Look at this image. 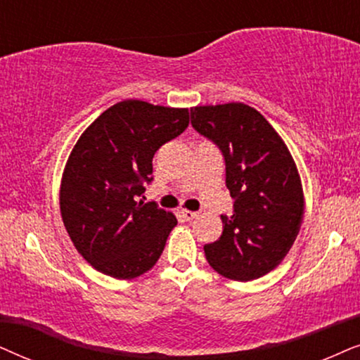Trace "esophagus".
Returning a JSON list of instances; mask_svg holds the SVG:
<instances>
[{
    "instance_id": "1",
    "label": "esophagus",
    "mask_w": 360,
    "mask_h": 360,
    "mask_svg": "<svg viewBox=\"0 0 360 360\" xmlns=\"http://www.w3.org/2000/svg\"><path fill=\"white\" fill-rule=\"evenodd\" d=\"M181 215H183L184 220H193V219L198 217V212H194V210L183 209V210H181Z\"/></svg>"
}]
</instances>
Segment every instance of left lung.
Returning <instances> with one entry per match:
<instances>
[{"label": "left lung", "instance_id": "8db88e82", "mask_svg": "<svg viewBox=\"0 0 360 360\" xmlns=\"http://www.w3.org/2000/svg\"><path fill=\"white\" fill-rule=\"evenodd\" d=\"M191 124L219 148L233 214L220 215L217 242L204 245L210 266L237 281L280 265L303 222V189L288 148L265 117L245 103L191 108Z\"/></svg>", "mask_w": 360, "mask_h": 360}]
</instances>
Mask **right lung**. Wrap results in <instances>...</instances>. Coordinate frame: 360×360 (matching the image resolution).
<instances>
[{"instance_id":"1","label":"right lung","mask_w":360,"mask_h":360,"mask_svg":"<svg viewBox=\"0 0 360 360\" xmlns=\"http://www.w3.org/2000/svg\"><path fill=\"white\" fill-rule=\"evenodd\" d=\"M189 124L188 108L123 100L79 138L65 165L60 214L70 240L95 270L128 280L153 268L177 220L138 200L153 156Z\"/></svg>"}]
</instances>
